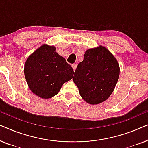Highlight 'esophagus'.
Returning <instances> with one entry per match:
<instances>
[{
	"label": "esophagus",
	"mask_w": 148,
	"mask_h": 148,
	"mask_svg": "<svg viewBox=\"0 0 148 148\" xmlns=\"http://www.w3.org/2000/svg\"><path fill=\"white\" fill-rule=\"evenodd\" d=\"M72 68L75 71V69H76V68H77V64H72Z\"/></svg>",
	"instance_id": "1"
}]
</instances>
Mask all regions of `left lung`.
<instances>
[{
	"label": "left lung",
	"instance_id": "1",
	"mask_svg": "<svg viewBox=\"0 0 148 148\" xmlns=\"http://www.w3.org/2000/svg\"><path fill=\"white\" fill-rule=\"evenodd\" d=\"M119 74L116 58L108 49L100 45L86 50L84 60L79 63L75 71L73 82L87 103L98 104L112 94Z\"/></svg>",
	"mask_w": 148,
	"mask_h": 148
}]
</instances>
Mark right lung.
I'll list each match as a JSON object with an SVG mask.
<instances>
[{"instance_id":"obj_1","label":"right lung","mask_w":148,"mask_h":148,"mask_svg":"<svg viewBox=\"0 0 148 148\" xmlns=\"http://www.w3.org/2000/svg\"><path fill=\"white\" fill-rule=\"evenodd\" d=\"M73 70L56 47L42 44L28 56L24 75L30 90L43 99L56 96L64 83L71 79Z\"/></svg>"}]
</instances>
